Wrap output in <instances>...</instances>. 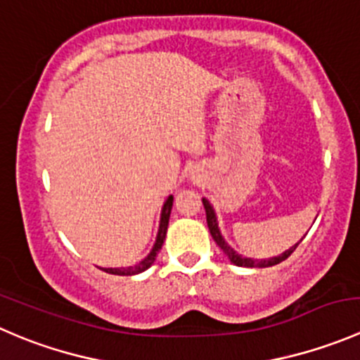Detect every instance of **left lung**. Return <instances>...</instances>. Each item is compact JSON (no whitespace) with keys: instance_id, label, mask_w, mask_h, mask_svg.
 <instances>
[{"instance_id":"1","label":"left lung","mask_w":360,"mask_h":360,"mask_svg":"<svg viewBox=\"0 0 360 360\" xmlns=\"http://www.w3.org/2000/svg\"><path fill=\"white\" fill-rule=\"evenodd\" d=\"M202 204H204V209H205V216H207V226H209V232H211L212 239H214V243L218 244L219 248L223 250V253L229 257V260L232 262L233 265H239V267H251V269H264V267H271V265H276L280 264V262H283L285 258L290 257L292 253H294L295 248L299 246V243H295L294 246H290L288 250H285L283 253L278 255V257H273V258H250V257H243V255L237 253L236 250H233L232 246H230L229 243H226L225 239H223L221 236V230H219L218 226V218H216V212H214V207L211 205V202L207 200V198H202Z\"/></svg>"}]
</instances>
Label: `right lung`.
<instances>
[{
    "label": "right lung",
    "mask_w": 360,
    "mask_h": 360,
    "mask_svg": "<svg viewBox=\"0 0 360 360\" xmlns=\"http://www.w3.org/2000/svg\"><path fill=\"white\" fill-rule=\"evenodd\" d=\"M172 202H174V195H169V198L165 200L162 207V214H160V226H158V233H156V240L153 244L151 251L142 258L139 264L130 265V267H100L102 271L109 274H116V276H135V274H141L144 271H148L156 260V255L158 251L162 250L163 240H165L167 236V226H169V218H170V211H172Z\"/></svg>",
    "instance_id": "1"
}]
</instances>
